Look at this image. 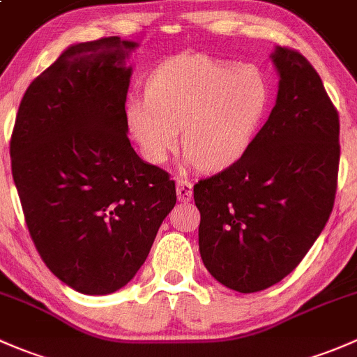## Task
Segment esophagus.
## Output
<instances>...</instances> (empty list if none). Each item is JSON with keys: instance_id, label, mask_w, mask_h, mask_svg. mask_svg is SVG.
<instances>
[{"instance_id": "obj_1", "label": "esophagus", "mask_w": 357, "mask_h": 357, "mask_svg": "<svg viewBox=\"0 0 357 357\" xmlns=\"http://www.w3.org/2000/svg\"><path fill=\"white\" fill-rule=\"evenodd\" d=\"M177 196H178V201H182V203L190 201V197H192V182L178 178L177 180Z\"/></svg>"}]
</instances>
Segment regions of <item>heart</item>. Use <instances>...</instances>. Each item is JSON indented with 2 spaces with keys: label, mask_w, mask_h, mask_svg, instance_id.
Masks as SVG:
<instances>
[{
  "label": "heart",
  "mask_w": 357,
  "mask_h": 357,
  "mask_svg": "<svg viewBox=\"0 0 357 357\" xmlns=\"http://www.w3.org/2000/svg\"><path fill=\"white\" fill-rule=\"evenodd\" d=\"M270 99L259 68L206 54L167 61L149 79L146 98L127 102V122L146 160L165 163L180 142L185 163L222 170L244 154Z\"/></svg>",
  "instance_id": "heart-1"
}]
</instances>
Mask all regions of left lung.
<instances>
[{"mask_svg": "<svg viewBox=\"0 0 357 357\" xmlns=\"http://www.w3.org/2000/svg\"><path fill=\"white\" fill-rule=\"evenodd\" d=\"M271 60L280 82L266 123L237 161L194 185L204 266L242 294L296 270L328 222L339 177V113L318 72L287 46Z\"/></svg>", "mask_w": 357, "mask_h": 357, "instance_id": "8db88e82", "label": "left lung"}]
</instances>
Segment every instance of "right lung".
Segmentation results:
<instances>
[{
	"label": "right lung",
	"mask_w": 357,
	"mask_h": 357,
	"mask_svg": "<svg viewBox=\"0 0 357 357\" xmlns=\"http://www.w3.org/2000/svg\"><path fill=\"white\" fill-rule=\"evenodd\" d=\"M135 43L102 38L60 54L25 91L10 156L29 234L46 266L77 292L122 289L148 258L177 201L175 182L127 137Z\"/></svg>",
	"instance_id": "right-lung-1"
}]
</instances>
